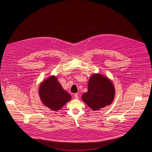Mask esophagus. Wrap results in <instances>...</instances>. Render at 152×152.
I'll return each instance as SVG.
<instances>
[{"mask_svg":"<svg viewBox=\"0 0 152 152\" xmlns=\"http://www.w3.org/2000/svg\"><path fill=\"white\" fill-rule=\"evenodd\" d=\"M74 96H75V98L76 99H78L79 96H78V94H77V93H75V95H74Z\"/></svg>","mask_w":152,"mask_h":152,"instance_id":"esophagus-1","label":"esophagus"}]
</instances>
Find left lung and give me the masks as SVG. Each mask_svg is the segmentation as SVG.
I'll return each mask as SVG.
<instances>
[{
	"label": "left lung",
	"mask_w": 152,
	"mask_h": 152,
	"mask_svg": "<svg viewBox=\"0 0 152 152\" xmlns=\"http://www.w3.org/2000/svg\"><path fill=\"white\" fill-rule=\"evenodd\" d=\"M115 94V87L107 77L93 74L88 83V91L82 96V99L93 111L111 104Z\"/></svg>",
	"instance_id": "8db88e82"
}]
</instances>
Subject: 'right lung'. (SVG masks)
Masks as SVG:
<instances>
[{
  "instance_id": "1",
  "label": "right lung",
  "mask_w": 152,
  "mask_h": 152,
  "mask_svg": "<svg viewBox=\"0 0 152 152\" xmlns=\"http://www.w3.org/2000/svg\"><path fill=\"white\" fill-rule=\"evenodd\" d=\"M39 94L42 102L55 112H58L72 99L54 76H50L40 84Z\"/></svg>"
}]
</instances>
